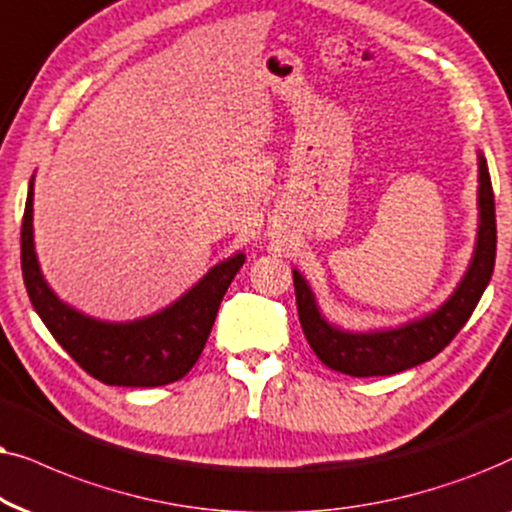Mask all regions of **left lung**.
Here are the masks:
<instances>
[{
    "label": "left lung",
    "instance_id": "obj_1",
    "mask_svg": "<svg viewBox=\"0 0 512 512\" xmlns=\"http://www.w3.org/2000/svg\"><path fill=\"white\" fill-rule=\"evenodd\" d=\"M496 260V213L487 159L478 149V234L461 281L433 311L400 325L349 330L332 323L320 309L316 292L302 271L292 269L299 323L318 360L351 377H386L438 356L466 325L482 292L492 281Z\"/></svg>",
    "mask_w": 512,
    "mask_h": 512
}]
</instances>
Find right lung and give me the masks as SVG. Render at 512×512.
Listing matches in <instances>:
<instances>
[{"instance_id":"right-lung-1","label":"right lung","mask_w":512,"mask_h":512,"mask_svg":"<svg viewBox=\"0 0 512 512\" xmlns=\"http://www.w3.org/2000/svg\"><path fill=\"white\" fill-rule=\"evenodd\" d=\"M34 175L27 187L20 267L30 302L56 342L107 386H163L192 370L213 330L224 292L243 267L234 252L210 267L187 292L163 309L133 320H102L63 302L46 283L34 250Z\"/></svg>"}]
</instances>
